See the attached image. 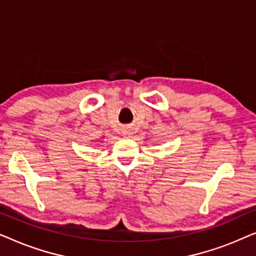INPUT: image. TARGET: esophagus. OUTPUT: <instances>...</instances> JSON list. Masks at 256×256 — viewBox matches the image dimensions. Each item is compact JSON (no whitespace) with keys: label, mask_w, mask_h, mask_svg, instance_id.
<instances>
[{"label":"esophagus","mask_w":256,"mask_h":256,"mask_svg":"<svg viewBox=\"0 0 256 256\" xmlns=\"http://www.w3.org/2000/svg\"><path fill=\"white\" fill-rule=\"evenodd\" d=\"M124 132V138H130V132H129V130H124V132Z\"/></svg>","instance_id":"obj_1"}]
</instances>
